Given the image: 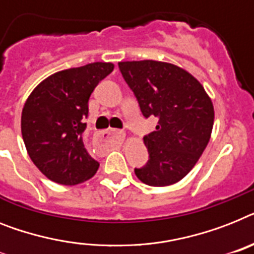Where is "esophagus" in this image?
Masks as SVG:
<instances>
[{
	"label": "esophagus",
	"mask_w": 254,
	"mask_h": 254,
	"mask_svg": "<svg viewBox=\"0 0 254 254\" xmlns=\"http://www.w3.org/2000/svg\"><path fill=\"white\" fill-rule=\"evenodd\" d=\"M111 139L117 142L119 145H123L124 141H125V133L123 130H116V129H108V130L96 133V141L99 143H104V142H108Z\"/></svg>",
	"instance_id": "34e87169"
}]
</instances>
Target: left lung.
I'll return each instance as SVG.
<instances>
[{"label":"left lung","mask_w":254,"mask_h":254,"mask_svg":"<svg viewBox=\"0 0 254 254\" xmlns=\"http://www.w3.org/2000/svg\"><path fill=\"white\" fill-rule=\"evenodd\" d=\"M124 79L134 92L142 115L159 119L143 138L148 162L135 168L150 187H168L184 179L209 143L214 106L205 88L189 71L163 61L119 63Z\"/></svg>","instance_id":"left-lung-1"}]
</instances>
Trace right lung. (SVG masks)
<instances>
[{"instance_id":"add662e5","label":"right lung","mask_w":254,"mask_h":254,"mask_svg":"<svg viewBox=\"0 0 254 254\" xmlns=\"http://www.w3.org/2000/svg\"><path fill=\"white\" fill-rule=\"evenodd\" d=\"M112 63L61 70L34 88L22 109L20 129L28 156L41 174L61 185L90 180L99 168L83 143L88 99Z\"/></svg>"}]
</instances>
